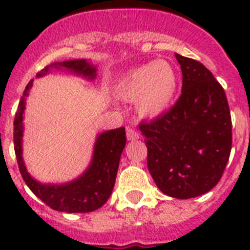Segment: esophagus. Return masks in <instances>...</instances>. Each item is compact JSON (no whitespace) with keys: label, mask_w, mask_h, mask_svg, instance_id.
Segmentation results:
<instances>
[{"label":"esophagus","mask_w":250,"mask_h":250,"mask_svg":"<svg viewBox=\"0 0 250 250\" xmlns=\"http://www.w3.org/2000/svg\"><path fill=\"white\" fill-rule=\"evenodd\" d=\"M139 136H140V135H139L137 131H135V129L132 128H127V140L135 141L139 139Z\"/></svg>","instance_id":"esophagus-1"}]
</instances>
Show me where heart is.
<instances>
[{"label":"heart","instance_id":"1","mask_svg":"<svg viewBox=\"0 0 250 250\" xmlns=\"http://www.w3.org/2000/svg\"><path fill=\"white\" fill-rule=\"evenodd\" d=\"M114 92L125 101H135L143 117H160L174 102L178 74L166 61H153L127 72L115 84Z\"/></svg>","mask_w":250,"mask_h":250}]
</instances>
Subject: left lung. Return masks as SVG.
<instances>
[{"label": "left lung", "instance_id": "obj_1", "mask_svg": "<svg viewBox=\"0 0 250 250\" xmlns=\"http://www.w3.org/2000/svg\"><path fill=\"white\" fill-rule=\"evenodd\" d=\"M182 94L167 113L140 123L148 168L162 193L192 198L221 180L232 146V123L225 89L198 61L175 54Z\"/></svg>", "mask_w": 250, "mask_h": 250}]
</instances>
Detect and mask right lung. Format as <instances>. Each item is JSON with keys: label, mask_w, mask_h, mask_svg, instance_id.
Here are the masks:
<instances>
[{"label": "right lung", "mask_w": 250, "mask_h": 250, "mask_svg": "<svg viewBox=\"0 0 250 250\" xmlns=\"http://www.w3.org/2000/svg\"><path fill=\"white\" fill-rule=\"evenodd\" d=\"M50 70H66L88 80L96 79L97 68L85 60L54 62L42 68L37 78L46 75ZM31 80L25 86L14 119V149L21 178L28 188L49 208L63 213H89L100 209L113 192L119 160L125 146V127L100 133L96 139L93 156L89 166L79 178L63 184H44L33 179L23 161V118L25 97L32 86Z\"/></svg>", "instance_id": "1"}]
</instances>
